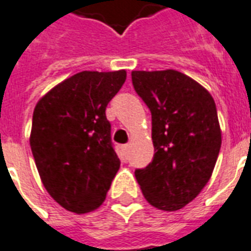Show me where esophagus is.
<instances>
[{
    "label": "esophagus",
    "instance_id": "obj_1",
    "mask_svg": "<svg viewBox=\"0 0 251 251\" xmlns=\"http://www.w3.org/2000/svg\"><path fill=\"white\" fill-rule=\"evenodd\" d=\"M121 152H122L124 156H127V154H129V145H127V144H125V145H121Z\"/></svg>",
    "mask_w": 251,
    "mask_h": 251
}]
</instances>
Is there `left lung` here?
I'll use <instances>...</instances> for the list:
<instances>
[{"mask_svg":"<svg viewBox=\"0 0 251 251\" xmlns=\"http://www.w3.org/2000/svg\"><path fill=\"white\" fill-rule=\"evenodd\" d=\"M136 93L152 114V163L136 169L145 199L158 210L183 208L208 183L222 145L214 98L175 70L133 71Z\"/></svg>","mask_w":251,"mask_h":251,"instance_id":"8db88e82","label":"left lung"}]
</instances>
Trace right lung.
<instances>
[{
  "label": "right lung",
  "instance_id": "obj_1",
  "mask_svg": "<svg viewBox=\"0 0 251 251\" xmlns=\"http://www.w3.org/2000/svg\"><path fill=\"white\" fill-rule=\"evenodd\" d=\"M125 80V70L77 72L36 104L29 140L36 167L48 194L71 212L97 210L120 169L106 107Z\"/></svg>",
  "mask_w": 251,
  "mask_h": 251
}]
</instances>
